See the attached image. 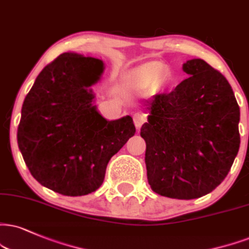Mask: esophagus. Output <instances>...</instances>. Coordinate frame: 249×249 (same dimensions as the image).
<instances>
[{"label": "esophagus", "instance_id": "obj_1", "mask_svg": "<svg viewBox=\"0 0 249 249\" xmlns=\"http://www.w3.org/2000/svg\"><path fill=\"white\" fill-rule=\"evenodd\" d=\"M133 119H134V124H135V125H136V128H137V129H140V128L142 127V124H144V122L146 121V114L140 110V112L135 113Z\"/></svg>", "mask_w": 249, "mask_h": 249}]
</instances>
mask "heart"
I'll use <instances>...</instances> for the list:
<instances>
[{
  "label": "heart",
  "mask_w": 249,
  "mask_h": 249,
  "mask_svg": "<svg viewBox=\"0 0 249 249\" xmlns=\"http://www.w3.org/2000/svg\"><path fill=\"white\" fill-rule=\"evenodd\" d=\"M164 68L158 63H146L128 73L125 84L134 90H148L160 81Z\"/></svg>",
  "instance_id": "heart-1"
}]
</instances>
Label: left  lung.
Returning <instances> with one entry per match:
<instances>
[{"instance_id": "8db88e82", "label": "left lung", "mask_w": 249, "mask_h": 249, "mask_svg": "<svg viewBox=\"0 0 249 249\" xmlns=\"http://www.w3.org/2000/svg\"><path fill=\"white\" fill-rule=\"evenodd\" d=\"M182 69L188 78L144 103L141 136L153 192L192 199L228 176L240 146V109L228 79L204 60H188Z\"/></svg>"}]
</instances>
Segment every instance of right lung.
Here are the masks:
<instances>
[{"instance_id": "right-lung-1", "label": "right lung", "mask_w": 249, "mask_h": 249, "mask_svg": "<svg viewBox=\"0 0 249 249\" xmlns=\"http://www.w3.org/2000/svg\"><path fill=\"white\" fill-rule=\"evenodd\" d=\"M104 62L77 53L61 54L46 66L21 107L18 146L33 178L59 194L96 192L109 159L135 135L129 115L106 120L91 87Z\"/></svg>"}]
</instances>
